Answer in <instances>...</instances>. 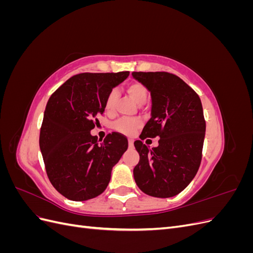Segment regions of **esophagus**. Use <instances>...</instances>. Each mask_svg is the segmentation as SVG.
Returning <instances> with one entry per match:
<instances>
[{"mask_svg":"<svg viewBox=\"0 0 253 253\" xmlns=\"http://www.w3.org/2000/svg\"><path fill=\"white\" fill-rule=\"evenodd\" d=\"M128 147L129 148H134V140L131 139V138L128 139Z\"/></svg>","mask_w":253,"mask_h":253,"instance_id":"obj_1","label":"esophagus"}]
</instances>
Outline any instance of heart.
<instances>
[{"label": "heart", "instance_id": "obj_1", "mask_svg": "<svg viewBox=\"0 0 253 253\" xmlns=\"http://www.w3.org/2000/svg\"><path fill=\"white\" fill-rule=\"evenodd\" d=\"M126 93L129 95L133 100L137 104H144L147 102L149 98V89L141 82H132L128 83L126 86ZM118 100V91L116 89L110 90L104 101V109L108 113H113L115 110V105ZM141 125V121L139 119H128V118H121L117 121L114 122L113 127L116 131L129 135L132 134L136 128H138Z\"/></svg>", "mask_w": 253, "mask_h": 253}]
</instances>
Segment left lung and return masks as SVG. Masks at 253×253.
<instances>
[{
    "mask_svg": "<svg viewBox=\"0 0 253 253\" xmlns=\"http://www.w3.org/2000/svg\"><path fill=\"white\" fill-rule=\"evenodd\" d=\"M151 91L152 117L134 145L139 163L134 178L145 194L172 197L194 178L201 166L206 131L203 105L196 91L178 76L167 72H133ZM161 137L151 150L142 140Z\"/></svg>",
    "mask_w": 253,
    "mask_h": 253,
    "instance_id": "8db88e82",
    "label": "left lung"
}]
</instances>
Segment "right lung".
I'll use <instances>...</instances> for the list:
<instances>
[{"label":"right lung","instance_id":"obj_1","mask_svg":"<svg viewBox=\"0 0 253 253\" xmlns=\"http://www.w3.org/2000/svg\"><path fill=\"white\" fill-rule=\"evenodd\" d=\"M128 72L82 73L53 91L44 112L40 149L48 179L71 201H87L108 187L113 167L127 149V138L112 132L91 136L104 112L105 98ZM101 142L99 143L98 141Z\"/></svg>","mask_w":253,"mask_h":253}]
</instances>
